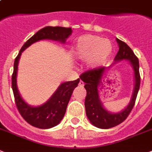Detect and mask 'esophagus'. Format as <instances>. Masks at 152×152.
Returning <instances> with one entry per match:
<instances>
[{"label": "esophagus", "mask_w": 152, "mask_h": 152, "mask_svg": "<svg viewBox=\"0 0 152 152\" xmlns=\"http://www.w3.org/2000/svg\"><path fill=\"white\" fill-rule=\"evenodd\" d=\"M79 86H80V87H83V86H84V83L83 82L82 80H80V82H79Z\"/></svg>", "instance_id": "obj_1"}]
</instances>
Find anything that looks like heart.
Returning a JSON list of instances; mask_svg holds the SVG:
<instances>
[{
	"instance_id": "b5f03b06",
	"label": "heart",
	"mask_w": 152,
	"mask_h": 152,
	"mask_svg": "<svg viewBox=\"0 0 152 152\" xmlns=\"http://www.w3.org/2000/svg\"><path fill=\"white\" fill-rule=\"evenodd\" d=\"M112 44L108 39L85 34L75 41L72 53L76 58L85 60L89 68L96 69L104 65L112 54Z\"/></svg>"
}]
</instances>
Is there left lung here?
Listing matches in <instances>:
<instances>
[{
    "instance_id": "1",
    "label": "left lung",
    "mask_w": 152,
    "mask_h": 152,
    "mask_svg": "<svg viewBox=\"0 0 152 152\" xmlns=\"http://www.w3.org/2000/svg\"><path fill=\"white\" fill-rule=\"evenodd\" d=\"M117 44L119 45V51L114 58L115 63L126 60L133 69L134 76V87L132 98L129 104L123 111L113 113L108 111L103 106L99 99V88L102 82L103 76L106 70L104 67L97 69L90 70L83 73L80 78L85 83V89L87 91V96L85 98V109L86 114L92 125L100 129H109L114 127L123 123L131 112L136 101L137 95L140 88V77L139 72V61L134 51L127 44L116 38ZM112 64L111 67L114 64Z\"/></svg>"
}]
</instances>
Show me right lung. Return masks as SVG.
Returning <instances> with one entry per match:
<instances>
[{
  "instance_id": "right-lung-1",
  "label": "right lung",
  "mask_w": 152,
  "mask_h": 152,
  "mask_svg": "<svg viewBox=\"0 0 152 152\" xmlns=\"http://www.w3.org/2000/svg\"><path fill=\"white\" fill-rule=\"evenodd\" d=\"M71 28L61 26H46L40 29L24 44L16 57L12 74V87L15 104L18 112L27 123L40 129H50L57 126L66 112L68 103L72 96L73 90L78 86L80 79L74 81H68L60 84L53 95L41 105L31 106L25 102L17 86V72L18 61L22 52L31 44L42 40H51L65 44L69 36L72 34Z\"/></svg>"
}]
</instances>
